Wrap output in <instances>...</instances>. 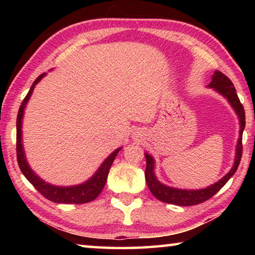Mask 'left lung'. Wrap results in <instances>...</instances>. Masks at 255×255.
Returning a JSON list of instances; mask_svg holds the SVG:
<instances>
[{"label":"left lung","mask_w":255,"mask_h":255,"mask_svg":"<svg viewBox=\"0 0 255 255\" xmlns=\"http://www.w3.org/2000/svg\"><path fill=\"white\" fill-rule=\"evenodd\" d=\"M209 88H213L215 91L221 93L223 97H225L228 102L231 103L233 109L235 110L236 115L239 116L240 119V138L236 145V155H235V162L234 165L228 173L222 178L218 182L209 185L208 188L199 189V190H184V189H176L171 188L167 185L159 182L156 179L154 173V158L150 156L149 154L145 153L146 157V170H145V180L147 183L150 192L153 193L155 198L158 200L166 204L178 205V206H195L199 205L201 202H205L206 200L210 199L211 197L216 195L219 190H221L226 182L230 180L237 170L240 165L241 158H242V152H243V145H242V136H243V130L245 128V111L243 105H242L239 97H237L236 90L234 88V84L228 77L223 74L222 72L215 71L213 77H211V82L209 83Z\"/></svg>","instance_id":"1"}]
</instances>
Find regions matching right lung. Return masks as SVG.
Here are the masks:
<instances>
[{"label": "right lung", "mask_w": 255, "mask_h": 255, "mask_svg": "<svg viewBox=\"0 0 255 255\" xmlns=\"http://www.w3.org/2000/svg\"><path fill=\"white\" fill-rule=\"evenodd\" d=\"M45 75L46 73L37 77L19 108L18 117H16V158H18L19 167L29 182L31 183L33 187L46 198V199L53 202H57V204H85V202L94 200L99 195H100V192L102 191V189L106 184V181L108 179V174H109V170L112 163H114L116 156H117V154L119 153V150L122 149V147H119L116 149L115 152H112L109 156L105 159V162L101 164V166L99 167L92 178H90L86 182L82 184L73 185V187H57V185H53L45 182L44 180H41L39 176L34 173V172L30 169L27 158H25L22 146V130H21V128H22L24 108L27 106L30 97H31L34 86L38 84V82H39Z\"/></svg>", "instance_id": "add662e5"}]
</instances>
